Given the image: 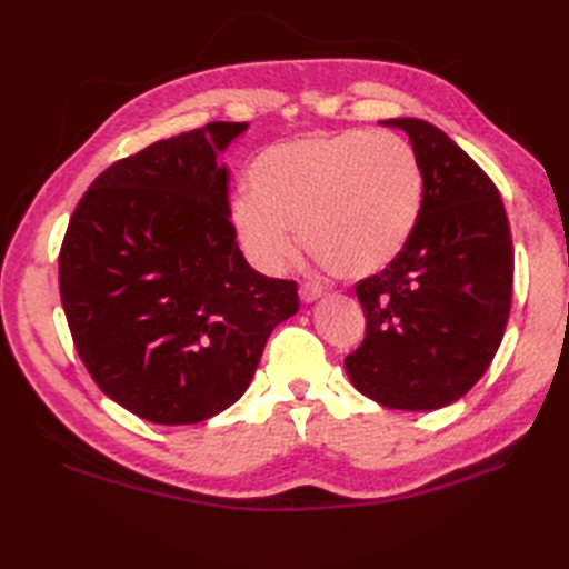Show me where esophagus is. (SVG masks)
<instances>
[{
  "label": "esophagus",
  "instance_id": "obj_1",
  "mask_svg": "<svg viewBox=\"0 0 569 569\" xmlns=\"http://www.w3.org/2000/svg\"><path fill=\"white\" fill-rule=\"evenodd\" d=\"M322 293H325V288L318 283H312V281L300 283V298H303L306 303H312V300H318Z\"/></svg>",
  "mask_w": 569,
  "mask_h": 569
}]
</instances>
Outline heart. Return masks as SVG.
Segmentation results:
<instances>
[{"label": "heart", "instance_id": "obj_1", "mask_svg": "<svg viewBox=\"0 0 569 569\" xmlns=\"http://www.w3.org/2000/svg\"><path fill=\"white\" fill-rule=\"evenodd\" d=\"M232 224L257 269L276 273L300 241L335 276L383 271L408 247L422 208L416 149L391 131H318L259 153Z\"/></svg>", "mask_w": 569, "mask_h": 569}]
</instances>
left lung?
<instances>
[{"label":"left lung","instance_id":"left-lung-1","mask_svg":"<svg viewBox=\"0 0 569 569\" xmlns=\"http://www.w3.org/2000/svg\"><path fill=\"white\" fill-rule=\"evenodd\" d=\"M403 129L422 168V208L408 247L357 283L365 340L347 355L355 389L386 408L455 403L491 365L513 296V241L493 180L422 119Z\"/></svg>","mask_w":569,"mask_h":569}]
</instances>
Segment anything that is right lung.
Returning <instances> with one entry per match:
<instances>
[{
	"label": "right lung",
	"mask_w": 569,
	"mask_h": 569,
	"mask_svg": "<svg viewBox=\"0 0 569 569\" xmlns=\"http://www.w3.org/2000/svg\"><path fill=\"white\" fill-rule=\"evenodd\" d=\"M247 122H210L102 171L58 253L60 300L84 369L131 413L190 426L239 401L298 283L247 263L217 163Z\"/></svg>",
	"instance_id": "right-lung-1"
}]
</instances>
